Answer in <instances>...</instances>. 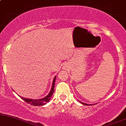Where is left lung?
Segmentation results:
<instances>
[{
	"mask_svg": "<svg viewBox=\"0 0 126 126\" xmlns=\"http://www.w3.org/2000/svg\"><path fill=\"white\" fill-rule=\"evenodd\" d=\"M81 102V103L82 104H83V105H89L88 104H85V103H83V102ZM90 105H91V104H90Z\"/></svg>",
	"mask_w": 126,
	"mask_h": 126,
	"instance_id": "8db88e82",
	"label": "left lung"
}]
</instances>
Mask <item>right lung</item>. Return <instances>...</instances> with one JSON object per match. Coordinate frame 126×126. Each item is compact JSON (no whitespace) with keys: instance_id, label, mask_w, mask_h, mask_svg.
<instances>
[{"instance_id":"1","label":"right lung","mask_w":126,"mask_h":126,"mask_svg":"<svg viewBox=\"0 0 126 126\" xmlns=\"http://www.w3.org/2000/svg\"><path fill=\"white\" fill-rule=\"evenodd\" d=\"M56 76L54 78V80H53V85H52V88H51V91H50V93H49L48 95H47L46 97L40 99H27V98H24L22 97H21V98L23 99V100L25 101L26 102H27L28 104H30L31 105H35V106L45 105L47 102H48V101L50 100L52 95H53V92H54V83H55V80H56Z\"/></svg>"}]
</instances>
